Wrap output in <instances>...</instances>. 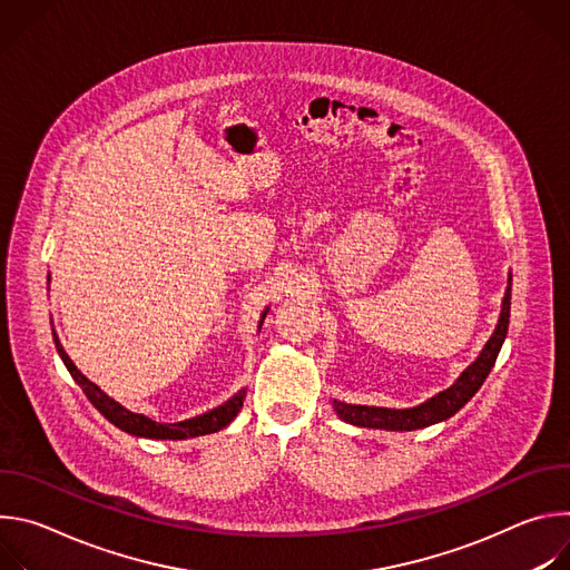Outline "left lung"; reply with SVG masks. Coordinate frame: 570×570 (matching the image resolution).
Returning a JSON list of instances; mask_svg holds the SVG:
<instances>
[{
	"label": "left lung",
	"mask_w": 570,
	"mask_h": 570,
	"mask_svg": "<svg viewBox=\"0 0 570 570\" xmlns=\"http://www.w3.org/2000/svg\"><path fill=\"white\" fill-rule=\"evenodd\" d=\"M508 291L503 297V308H501V320L497 324L494 336L487 341L484 350L480 352V356L475 358V363H471L460 379L444 392H440L438 396L429 399L426 403L417 405V409H405V411H392V409H372V405H352V403H343V401H334V409L341 415V420L354 424V426H363V429H385V431H415V429H424L438 422L449 420L451 415H455L462 405L480 390V385L484 383L487 374L492 372L497 356L503 347V341L508 336V327H510V299H512V277L508 279Z\"/></svg>",
	"instance_id": "obj_1"
}]
</instances>
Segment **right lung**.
<instances>
[{
    "mask_svg": "<svg viewBox=\"0 0 570 570\" xmlns=\"http://www.w3.org/2000/svg\"><path fill=\"white\" fill-rule=\"evenodd\" d=\"M53 343H56V350L62 358V363L67 365L71 379L80 385V390L86 392V396L92 401L95 409L106 417L110 420L117 429L130 433V435H137V438H150V440H185V438H198V435H209V433H216L220 429H225L240 411L243 405V399H246V390L236 392L227 403L218 405V409L200 415V417H194V420H185V422H178V424H157L144 415H135L130 411H126L121 403H117L115 399H110L106 392H101V387H97L92 381H88L83 374H80L76 370V365L71 363V358L65 354L56 332H53Z\"/></svg>",
    "mask_w": 570,
    "mask_h": 570,
    "instance_id": "add662e5",
    "label": "right lung"
}]
</instances>
